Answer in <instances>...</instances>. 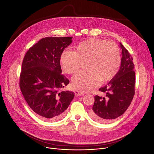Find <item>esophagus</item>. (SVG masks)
Returning <instances> with one entry per match:
<instances>
[{"label":"esophagus","instance_id":"34e87169","mask_svg":"<svg viewBox=\"0 0 154 154\" xmlns=\"http://www.w3.org/2000/svg\"><path fill=\"white\" fill-rule=\"evenodd\" d=\"M74 93H75V96H80V95H84V92L79 91H74Z\"/></svg>","mask_w":154,"mask_h":154}]
</instances>
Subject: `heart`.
Instances as JSON below:
<instances>
[{"label":"heart","mask_w":154,"mask_h":154,"mask_svg":"<svg viewBox=\"0 0 154 154\" xmlns=\"http://www.w3.org/2000/svg\"><path fill=\"white\" fill-rule=\"evenodd\" d=\"M85 62V71L78 72L72 79L76 89L88 91L114 79L119 70L121 57L117 45L106 40L91 38L74 46L73 51L64 50L59 63L66 74H74Z\"/></svg>","instance_id":"b5f03b06"}]
</instances>
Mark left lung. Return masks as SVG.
Instances as JSON below:
<instances>
[{
	"label": "left lung",
	"mask_w": 154,
	"mask_h": 154,
	"mask_svg": "<svg viewBox=\"0 0 154 154\" xmlns=\"http://www.w3.org/2000/svg\"><path fill=\"white\" fill-rule=\"evenodd\" d=\"M122 59L120 69L107 85L99 88L105 97L95 96L91 116L95 120L106 122L122 116L128 109L135 94V72L133 59L120 43Z\"/></svg>",
	"instance_id": "obj_1"
}]
</instances>
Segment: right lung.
I'll list each match as a JSON object with an SVG mask.
<instances>
[{"instance_id":"1","label":"right lung","mask_w":154,"mask_h":154,"mask_svg":"<svg viewBox=\"0 0 154 154\" xmlns=\"http://www.w3.org/2000/svg\"><path fill=\"white\" fill-rule=\"evenodd\" d=\"M72 37L43 38L30 47L24 57L20 88L29 106L40 117L57 120L63 117L74 93L59 89L69 84L63 75L60 55Z\"/></svg>"}]
</instances>
